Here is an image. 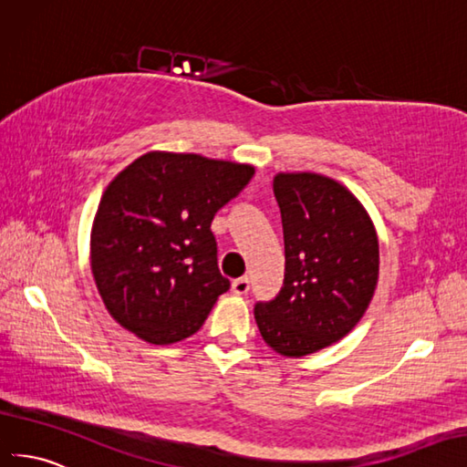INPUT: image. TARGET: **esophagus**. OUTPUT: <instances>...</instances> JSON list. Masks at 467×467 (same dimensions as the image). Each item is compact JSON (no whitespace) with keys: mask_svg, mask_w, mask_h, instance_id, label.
Listing matches in <instances>:
<instances>
[{"mask_svg":"<svg viewBox=\"0 0 467 467\" xmlns=\"http://www.w3.org/2000/svg\"><path fill=\"white\" fill-rule=\"evenodd\" d=\"M233 291L236 293V296H246V293L250 291V279L248 277H238L233 282Z\"/></svg>","mask_w":467,"mask_h":467,"instance_id":"esophagus-1","label":"esophagus"}]
</instances>
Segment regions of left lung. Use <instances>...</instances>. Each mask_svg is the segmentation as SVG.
<instances>
[{"label":"left lung","instance_id":"8db88e82","mask_svg":"<svg viewBox=\"0 0 467 467\" xmlns=\"http://www.w3.org/2000/svg\"><path fill=\"white\" fill-rule=\"evenodd\" d=\"M285 274L254 317L265 344L299 358L327 348L356 327L374 297L379 274L376 229L358 199L335 180L277 174Z\"/></svg>","mask_w":467,"mask_h":467}]
</instances>
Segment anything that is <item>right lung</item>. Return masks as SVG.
<instances>
[{
	"label": "right lung",
	"mask_w": 467,
	"mask_h": 467,
	"mask_svg": "<svg viewBox=\"0 0 467 467\" xmlns=\"http://www.w3.org/2000/svg\"><path fill=\"white\" fill-rule=\"evenodd\" d=\"M252 176L246 164L174 152H149L117 174L93 219L91 272L119 325L150 344L202 328L231 287L211 223Z\"/></svg>",
	"instance_id": "right-lung-1"
}]
</instances>
